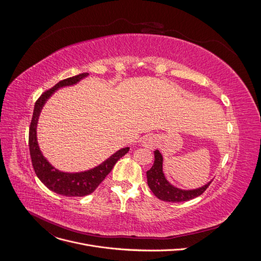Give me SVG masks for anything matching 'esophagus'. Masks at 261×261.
<instances>
[{
  "label": "esophagus",
  "instance_id": "esophagus-1",
  "mask_svg": "<svg viewBox=\"0 0 261 261\" xmlns=\"http://www.w3.org/2000/svg\"><path fill=\"white\" fill-rule=\"evenodd\" d=\"M143 144H144V146H145L146 148H148V149H152V148H154V147L156 146L158 141H156V138H155L154 136L149 135V136H146V137L144 138Z\"/></svg>",
  "mask_w": 261,
  "mask_h": 261
}]
</instances>
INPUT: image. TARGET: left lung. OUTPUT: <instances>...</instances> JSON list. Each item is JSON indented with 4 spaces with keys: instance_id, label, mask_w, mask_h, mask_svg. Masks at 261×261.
Returning a JSON list of instances; mask_svg holds the SVG:
<instances>
[{
    "instance_id": "left-lung-1",
    "label": "left lung",
    "mask_w": 261,
    "mask_h": 261,
    "mask_svg": "<svg viewBox=\"0 0 261 261\" xmlns=\"http://www.w3.org/2000/svg\"><path fill=\"white\" fill-rule=\"evenodd\" d=\"M162 161L163 158L159 150L154 151V163L152 168L147 171V180L148 186L151 189V192L156 196L158 198L167 201V202H181V201H188L191 199L196 198V197L200 196L211 184L209 181L208 184L204 186L193 189V191H183V189H178L174 186H172L167 178L164 177L163 171H162Z\"/></svg>"
}]
</instances>
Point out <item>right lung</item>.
I'll return each mask as SVG.
<instances>
[{
    "label": "right lung",
    "mask_w": 261,
    "mask_h": 261,
    "mask_svg": "<svg viewBox=\"0 0 261 261\" xmlns=\"http://www.w3.org/2000/svg\"><path fill=\"white\" fill-rule=\"evenodd\" d=\"M88 75V73H83L77 76L66 78V80L59 82L51 89L45 90L36 101L33 118H31V123L29 126V151L35 173L39 179L49 189H51L52 192L67 197H83L94 192V189L100 185L101 181L112 171L115 163L123 155L127 153L129 150L128 147L118 150L117 152H115L112 156H110L107 161L100 164L99 167L82 173L60 172L57 169H54L43 158L37 143L36 130L38 117L41 112L42 107L44 106L45 101L49 99L51 94L58 88L74 85Z\"/></svg>",
    "instance_id": "add662e5"
}]
</instances>
